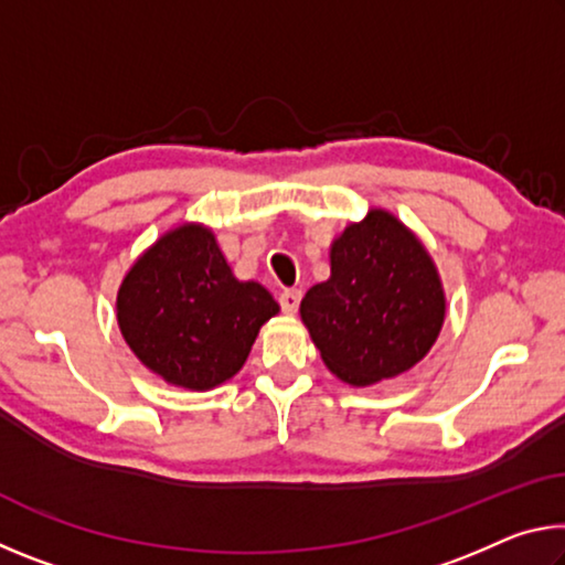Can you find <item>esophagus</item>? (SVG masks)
Here are the masks:
<instances>
[{
	"mask_svg": "<svg viewBox=\"0 0 565 565\" xmlns=\"http://www.w3.org/2000/svg\"><path fill=\"white\" fill-rule=\"evenodd\" d=\"M299 301H301V291L299 289H286L279 294V303L284 313H296L299 311Z\"/></svg>",
	"mask_w": 565,
	"mask_h": 565,
	"instance_id": "34e87169",
	"label": "esophagus"
}]
</instances>
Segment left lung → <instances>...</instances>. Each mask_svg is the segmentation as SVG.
I'll return each mask as SVG.
<instances>
[{
  "mask_svg": "<svg viewBox=\"0 0 565 565\" xmlns=\"http://www.w3.org/2000/svg\"><path fill=\"white\" fill-rule=\"evenodd\" d=\"M446 317L424 244L384 209H369L331 244V276L301 299V321L331 374L351 386L394 379L426 356Z\"/></svg>",
  "mask_w": 565,
  "mask_h": 565,
  "instance_id": "obj_1",
  "label": "left lung"
}]
</instances>
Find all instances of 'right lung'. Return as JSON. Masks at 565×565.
Here are the masks:
<instances>
[{
    "label": "right lung",
    "mask_w": 565,
    "mask_h": 565,
    "mask_svg": "<svg viewBox=\"0 0 565 565\" xmlns=\"http://www.w3.org/2000/svg\"><path fill=\"white\" fill-rule=\"evenodd\" d=\"M279 313L256 281H238L212 228L181 224L124 276L117 321L124 341L167 384L209 391L238 374L256 333Z\"/></svg>",
    "instance_id": "right-lung-1"
}]
</instances>
